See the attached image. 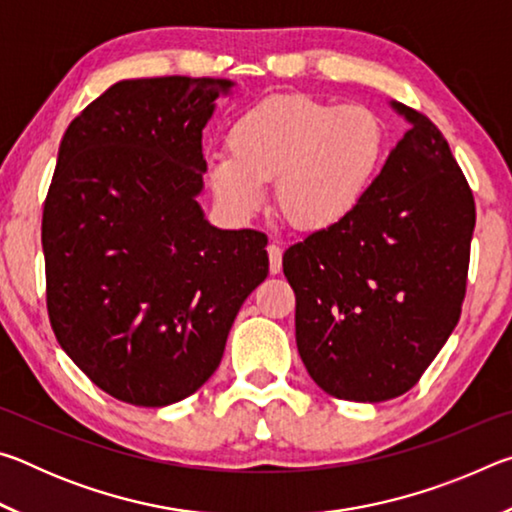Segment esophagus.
Instances as JSON below:
<instances>
[{"mask_svg": "<svg viewBox=\"0 0 512 512\" xmlns=\"http://www.w3.org/2000/svg\"><path fill=\"white\" fill-rule=\"evenodd\" d=\"M268 266H271V273H280L282 271V246L280 244H268Z\"/></svg>", "mask_w": 512, "mask_h": 512, "instance_id": "34e87169", "label": "esophagus"}]
</instances>
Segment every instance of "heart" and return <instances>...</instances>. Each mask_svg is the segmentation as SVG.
<instances>
[{
	"label": "heart",
	"mask_w": 512,
	"mask_h": 512,
	"mask_svg": "<svg viewBox=\"0 0 512 512\" xmlns=\"http://www.w3.org/2000/svg\"><path fill=\"white\" fill-rule=\"evenodd\" d=\"M228 149L210 160L212 189L228 210H262L275 180L277 203L293 223L327 230L357 212L375 187L388 128L361 103L277 94L241 112Z\"/></svg>",
	"instance_id": "1"
}]
</instances>
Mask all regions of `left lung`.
Listing matches in <instances>:
<instances>
[{
	"label": "left lung",
	"instance_id": "8db88e82",
	"mask_svg": "<svg viewBox=\"0 0 512 512\" xmlns=\"http://www.w3.org/2000/svg\"><path fill=\"white\" fill-rule=\"evenodd\" d=\"M409 121L366 201L282 257L296 293V343L311 379L352 402L418 384L461 318L476 223L449 144L422 112Z\"/></svg>",
	"mask_w": 512,
	"mask_h": 512
}]
</instances>
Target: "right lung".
Wrapping results in <instances>:
<instances>
[{
	"instance_id": "1",
	"label": "right lung",
	"mask_w": 512,
	"mask_h": 512,
	"mask_svg": "<svg viewBox=\"0 0 512 512\" xmlns=\"http://www.w3.org/2000/svg\"><path fill=\"white\" fill-rule=\"evenodd\" d=\"M225 79L119 81L67 126L42 210L47 311L69 359L135 406L219 368L268 239L205 221L203 128Z\"/></svg>"
}]
</instances>
